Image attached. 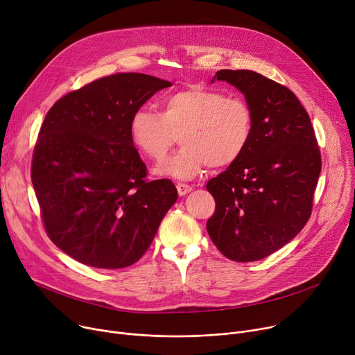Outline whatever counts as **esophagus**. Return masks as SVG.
<instances>
[{"instance_id":"obj_1","label":"esophagus","mask_w":355,"mask_h":355,"mask_svg":"<svg viewBox=\"0 0 355 355\" xmlns=\"http://www.w3.org/2000/svg\"><path fill=\"white\" fill-rule=\"evenodd\" d=\"M176 189H178L179 196H184V195H187L190 192V190H192V186H189L186 183H178Z\"/></svg>"}]
</instances>
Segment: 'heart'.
<instances>
[{
  "label": "heart",
  "mask_w": 355,
  "mask_h": 355,
  "mask_svg": "<svg viewBox=\"0 0 355 355\" xmlns=\"http://www.w3.org/2000/svg\"><path fill=\"white\" fill-rule=\"evenodd\" d=\"M253 128V109L243 98L195 87L163 99L162 115L146 107L135 111L129 135L138 152L155 163L165 160L179 136L183 146L157 172L187 180L207 165L232 166L246 152Z\"/></svg>",
  "instance_id": "b5f03b06"
}]
</instances>
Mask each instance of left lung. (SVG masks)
<instances>
[{
	"mask_svg": "<svg viewBox=\"0 0 355 355\" xmlns=\"http://www.w3.org/2000/svg\"><path fill=\"white\" fill-rule=\"evenodd\" d=\"M216 78L244 94L254 128L246 152L206 184L216 202L207 233L225 257L256 261L309 222L321 153L307 111L287 87L249 69H222Z\"/></svg>",
	"mask_w": 355,
	"mask_h": 355,
	"instance_id": "left-lung-1",
	"label": "left lung"
}]
</instances>
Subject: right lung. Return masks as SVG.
I'll return each mask as SVG.
<instances>
[{
    "instance_id": "add662e5",
    "label": "right lung",
    "mask_w": 355,
    "mask_h": 355,
    "mask_svg": "<svg viewBox=\"0 0 355 355\" xmlns=\"http://www.w3.org/2000/svg\"><path fill=\"white\" fill-rule=\"evenodd\" d=\"M168 87L121 72L68 92L48 111L31 180L48 237L76 261L98 268L136 263L176 202L171 180L146 178L129 135L133 112Z\"/></svg>"
}]
</instances>
